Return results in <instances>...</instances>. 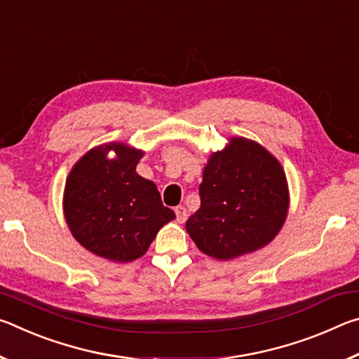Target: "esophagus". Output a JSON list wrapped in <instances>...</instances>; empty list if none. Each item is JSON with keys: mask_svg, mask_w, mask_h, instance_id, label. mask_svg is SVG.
Segmentation results:
<instances>
[{"mask_svg": "<svg viewBox=\"0 0 359 359\" xmlns=\"http://www.w3.org/2000/svg\"><path fill=\"white\" fill-rule=\"evenodd\" d=\"M175 215H177V222L179 223H184L187 220V209L184 208V205H177V208L174 209Z\"/></svg>", "mask_w": 359, "mask_h": 359, "instance_id": "obj_1", "label": "esophagus"}]
</instances>
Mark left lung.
<instances>
[{
    "instance_id": "1",
    "label": "left lung",
    "mask_w": 359,
    "mask_h": 359,
    "mask_svg": "<svg viewBox=\"0 0 359 359\" xmlns=\"http://www.w3.org/2000/svg\"><path fill=\"white\" fill-rule=\"evenodd\" d=\"M201 205L187 220V233L203 253L234 259L257 252L280 233L290 208L280 161L247 137H229L204 166Z\"/></svg>"
}]
</instances>
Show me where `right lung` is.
<instances>
[{
	"instance_id": "right-lung-1",
	"label": "right lung",
	"mask_w": 359,
	"mask_h": 359,
	"mask_svg": "<svg viewBox=\"0 0 359 359\" xmlns=\"http://www.w3.org/2000/svg\"><path fill=\"white\" fill-rule=\"evenodd\" d=\"M144 150L109 142L88 150L68 174L63 214L72 238L96 257L130 263L175 218L136 166Z\"/></svg>"
}]
</instances>
